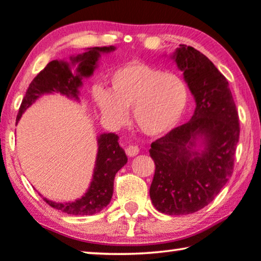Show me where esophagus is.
<instances>
[{"label":"esophagus","mask_w":261,"mask_h":261,"mask_svg":"<svg viewBox=\"0 0 261 261\" xmlns=\"http://www.w3.org/2000/svg\"><path fill=\"white\" fill-rule=\"evenodd\" d=\"M125 152L129 156H136L139 153V147L136 146V145H129L126 147Z\"/></svg>","instance_id":"obj_1"}]
</instances>
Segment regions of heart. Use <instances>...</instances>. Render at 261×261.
<instances>
[{
    "mask_svg": "<svg viewBox=\"0 0 261 261\" xmlns=\"http://www.w3.org/2000/svg\"><path fill=\"white\" fill-rule=\"evenodd\" d=\"M110 88L96 87L93 98L101 115L115 126L130 109L134 125L146 136L166 134L182 116L188 100L185 81L140 61H131L111 73Z\"/></svg>",
    "mask_w": 261,
    "mask_h": 261,
    "instance_id": "b5f03b06",
    "label": "heart"
}]
</instances>
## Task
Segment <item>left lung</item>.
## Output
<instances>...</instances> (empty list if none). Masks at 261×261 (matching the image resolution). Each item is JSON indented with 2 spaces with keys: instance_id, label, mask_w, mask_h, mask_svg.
<instances>
[{
  "instance_id": "left-lung-1",
  "label": "left lung",
  "mask_w": 261,
  "mask_h": 261,
  "mask_svg": "<svg viewBox=\"0 0 261 261\" xmlns=\"http://www.w3.org/2000/svg\"><path fill=\"white\" fill-rule=\"evenodd\" d=\"M172 59L196 108L188 123L151 144L155 172L150 197L160 213L179 216L204 208L229 181L241 129L229 82L212 61L187 45Z\"/></svg>"
}]
</instances>
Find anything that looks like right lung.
Here are the masks:
<instances>
[{"label": "right lung", "mask_w": 261, "mask_h": 261, "mask_svg": "<svg viewBox=\"0 0 261 261\" xmlns=\"http://www.w3.org/2000/svg\"><path fill=\"white\" fill-rule=\"evenodd\" d=\"M115 49V46L90 47L82 55L69 57V63L65 60H52L48 63L29 86L19 107L16 122L18 123L24 111L44 94L59 93L79 101V89L82 87V81L85 77L93 75L101 53H109ZM97 146L93 179L84 196L65 203L53 202L44 197V201L48 205L68 215L85 216L100 213L109 204L114 193L115 175L127 163V156L119 146L118 136L115 134L98 136Z\"/></svg>", "instance_id": "1"}]
</instances>
